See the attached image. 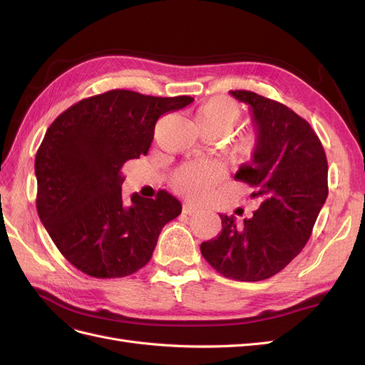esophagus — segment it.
<instances>
[{
  "mask_svg": "<svg viewBox=\"0 0 365 365\" xmlns=\"http://www.w3.org/2000/svg\"><path fill=\"white\" fill-rule=\"evenodd\" d=\"M182 212H184L185 215L192 216V215H195V213L200 212V208H197L196 205H193L192 202H185V204H184V207H182Z\"/></svg>",
  "mask_w": 365,
  "mask_h": 365,
  "instance_id": "obj_1",
  "label": "esophagus"
}]
</instances>
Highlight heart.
<instances>
[{
    "mask_svg": "<svg viewBox=\"0 0 365 365\" xmlns=\"http://www.w3.org/2000/svg\"><path fill=\"white\" fill-rule=\"evenodd\" d=\"M240 118V108L228 97H212L196 109L195 120L201 130H222L224 134L235 126ZM257 149V138L254 134L240 137L235 146L236 155L250 158ZM224 170L215 161L187 163L175 172L172 184L176 190L190 200L202 201L212 193L213 187L222 180Z\"/></svg>",
    "mask_w": 365,
    "mask_h": 365,
    "instance_id": "heart-1",
    "label": "heart"
}]
</instances>
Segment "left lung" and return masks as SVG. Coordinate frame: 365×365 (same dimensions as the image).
<instances>
[{
    "instance_id": "1",
    "label": "left lung",
    "mask_w": 365,
    "mask_h": 365,
    "mask_svg": "<svg viewBox=\"0 0 365 365\" xmlns=\"http://www.w3.org/2000/svg\"><path fill=\"white\" fill-rule=\"evenodd\" d=\"M230 93L250 106L257 135L256 152L235 178L251 187L260 205L242 222L219 215L222 231L202 242L201 252L227 279L260 282L280 272L311 237L329 193L327 158L311 125L292 109L252 91Z\"/></svg>"
}]
</instances>
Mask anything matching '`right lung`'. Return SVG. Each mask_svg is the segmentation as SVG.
I'll return each instance as SVG.
<instances>
[{
	"mask_svg": "<svg viewBox=\"0 0 365 365\" xmlns=\"http://www.w3.org/2000/svg\"><path fill=\"white\" fill-rule=\"evenodd\" d=\"M193 97L113 90L83 98L47 129L36 152V208L62 256L96 279L126 277L150 260L163 227L181 215L175 196L121 197L128 160L146 155L157 120Z\"/></svg>",
	"mask_w": 365,
	"mask_h": 365,
	"instance_id": "add662e5",
	"label": "right lung"
}]
</instances>
